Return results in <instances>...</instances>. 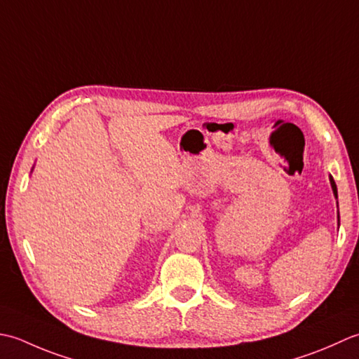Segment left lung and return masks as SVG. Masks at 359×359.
Instances as JSON below:
<instances>
[{
  "label": "left lung",
  "mask_w": 359,
  "mask_h": 359,
  "mask_svg": "<svg viewBox=\"0 0 359 359\" xmlns=\"http://www.w3.org/2000/svg\"><path fill=\"white\" fill-rule=\"evenodd\" d=\"M330 182H332V189H333V194H334V196L336 198H338V189H336V184H334V181H333V178L330 177Z\"/></svg>",
  "instance_id": "left-lung-1"
}]
</instances>
